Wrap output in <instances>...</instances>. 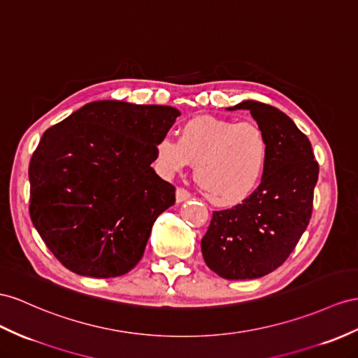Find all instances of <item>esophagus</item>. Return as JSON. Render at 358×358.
Returning <instances> with one entry per match:
<instances>
[{
	"label": "esophagus",
	"instance_id": "34e87169",
	"mask_svg": "<svg viewBox=\"0 0 358 358\" xmlns=\"http://www.w3.org/2000/svg\"><path fill=\"white\" fill-rule=\"evenodd\" d=\"M189 198H190V194H189V192H187L186 189H182V187H178V189H177V192H176L177 203H182V201H187Z\"/></svg>",
	"mask_w": 358,
	"mask_h": 358
}]
</instances>
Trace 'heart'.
I'll list each match as a JSON object with an SVG mask.
<instances>
[{
	"mask_svg": "<svg viewBox=\"0 0 358 358\" xmlns=\"http://www.w3.org/2000/svg\"><path fill=\"white\" fill-rule=\"evenodd\" d=\"M271 139L252 121L198 116L180 128V139L164 134L155 143V163L171 177L196 166L195 181L204 196L219 207L248 199L266 176Z\"/></svg>",
	"mask_w": 358,
	"mask_h": 358,
	"instance_id": "heart-1",
	"label": "heart"
}]
</instances>
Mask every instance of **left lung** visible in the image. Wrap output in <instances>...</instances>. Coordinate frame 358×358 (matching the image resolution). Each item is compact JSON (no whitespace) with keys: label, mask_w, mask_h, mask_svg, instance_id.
<instances>
[{"label":"left lung","mask_w":358,"mask_h":358,"mask_svg":"<svg viewBox=\"0 0 358 358\" xmlns=\"http://www.w3.org/2000/svg\"><path fill=\"white\" fill-rule=\"evenodd\" d=\"M271 139L266 176L242 204L213 212L201 241L207 266L225 280L260 278L286 262L310 222L319 164L311 143L281 110L243 101Z\"/></svg>","instance_id":"8db88e82"}]
</instances>
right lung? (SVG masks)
<instances>
[{
  "label": "right lung",
  "instance_id": "add662e5",
  "mask_svg": "<svg viewBox=\"0 0 358 358\" xmlns=\"http://www.w3.org/2000/svg\"><path fill=\"white\" fill-rule=\"evenodd\" d=\"M180 112L95 101L43 133L29 168L30 217L63 266L110 278L142 259L176 187L151 168Z\"/></svg>",
  "mask_w": 358,
  "mask_h": 358
}]
</instances>
